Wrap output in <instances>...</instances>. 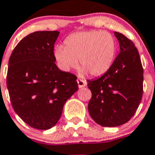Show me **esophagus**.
<instances>
[{
  "instance_id": "1",
  "label": "esophagus",
  "mask_w": 155,
  "mask_h": 155,
  "mask_svg": "<svg viewBox=\"0 0 155 155\" xmlns=\"http://www.w3.org/2000/svg\"><path fill=\"white\" fill-rule=\"evenodd\" d=\"M77 83H78V86H79V88H83V87H84V86H86V81L84 80V79H78Z\"/></svg>"
}]
</instances>
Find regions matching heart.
Segmentation results:
<instances>
[{
  "label": "heart",
  "instance_id": "b5f03b06",
  "mask_svg": "<svg viewBox=\"0 0 155 155\" xmlns=\"http://www.w3.org/2000/svg\"><path fill=\"white\" fill-rule=\"evenodd\" d=\"M64 48H55L54 55L58 65L65 71L78 65L83 73L93 76L105 74L114 64L117 42L114 36L102 31H80L71 35L64 41Z\"/></svg>",
  "mask_w": 155,
  "mask_h": 155
}]
</instances>
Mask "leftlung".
<instances>
[{"label":"left lung","instance_id":"obj_1","mask_svg":"<svg viewBox=\"0 0 155 155\" xmlns=\"http://www.w3.org/2000/svg\"><path fill=\"white\" fill-rule=\"evenodd\" d=\"M120 53L111 68L100 78L87 80L92 92L88 110L103 127H117L130 120L143 95V70L138 51L131 40L115 31Z\"/></svg>","mask_w":155,"mask_h":155}]
</instances>
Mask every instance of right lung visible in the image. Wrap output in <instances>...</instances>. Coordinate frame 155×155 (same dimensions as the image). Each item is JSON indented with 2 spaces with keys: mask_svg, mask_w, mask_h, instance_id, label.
<instances>
[{
  "mask_svg": "<svg viewBox=\"0 0 155 155\" xmlns=\"http://www.w3.org/2000/svg\"><path fill=\"white\" fill-rule=\"evenodd\" d=\"M58 35L57 31L31 33L17 45L8 62L7 86L14 110L35 129L55 126L65 103L79 89L77 77L55 63Z\"/></svg>",
  "mask_w": 155,
  "mask_h": 155,
  "instance_id": "right-lung-1",
  "label": "right lung"
}]
</instances>
